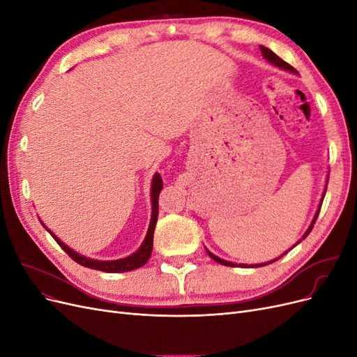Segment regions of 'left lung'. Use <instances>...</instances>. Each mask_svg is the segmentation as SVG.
Instances as JSON below:
<instances>
[{
    "mask_svg": "<svg viewBox=\"0 0 357 357\" xmlns=\"http://www.w3.org/2000/svg\"><path fill=\"white\" fill-rule=\"evenodd\" d=\"M261 52H262V56L269 62V63H273L274 67H278V68H282V70H284V71H289V73H294V74H296V70L294 68V67H290L287 62H284L282 58H278L275 53L273 52V50H269L268 47H265V46H261ZM328 180H329V174H328V178H326V186H325V189H323V193H321V199H320V202H319V207H317V210H316V214H314V218H312V220H311V223H310V226H308V229L305 231V234L302 235V238L295 244V245H298L302 240L304 238H307V235L311 232V229H312V226H314V223H316V219L319 218V213H320V207H321V202H323V198H325V195H326V188H328ZM294 245V247H295ZM291 247V248H294ZM291 248H289V250H291ZM205 250H207V253H208V256L213 259V261H215L218 264H220V265H225V266H241V268H257V266H265V265H269V264H273V262H275V261H278L280 257H283L287 252H284L282 256H278L277 259H274V261H269V262H264V264H252V265H247V264H234V262H229V261H225V259H220L219 256H215V255H213L208 248H205Z\"/></svg>",
    "mask_w": 357,
    "mask_h": 357,
    "instance_id": "left-lung-1",
    "label": "left lung"
}]
</instances>
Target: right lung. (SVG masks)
Masks as SVG:
<instances>
[{
	"label": "right lung",
	"instance_id": "1",
	"mask_svg": "<svg viewBox=\"0 0 357 357\" xmlns=\"http://www.w3.org/2000/svg\"><path fill=\"white\" fill-rule=\"evenodd\" d=\"M162 188H164V183H162L159 172H155V176L152 178V186H150V195H152V218H150L146 238L142 243V245L138 247L137 252H134L132 255H129L126 257L116 259V261H100V259H91V257H86V256H83L77 252H74L71 247H68L66 243H62L58 238V236L47 228L45 223L41 222V225L49 231V234L53 236V240H55L62 247V250L66 252L71 259H74V261L77 264H80L86 268L98 269V271H104V273H128V271H132V269H137L139 266L146 265V262L150 259V255H152L153 234H155V228H156L158 208H159L158 199H159V193H160Z\"/></svg>",
	"mask_w": 357,
	"mask_h": 357
}]
</instances>
